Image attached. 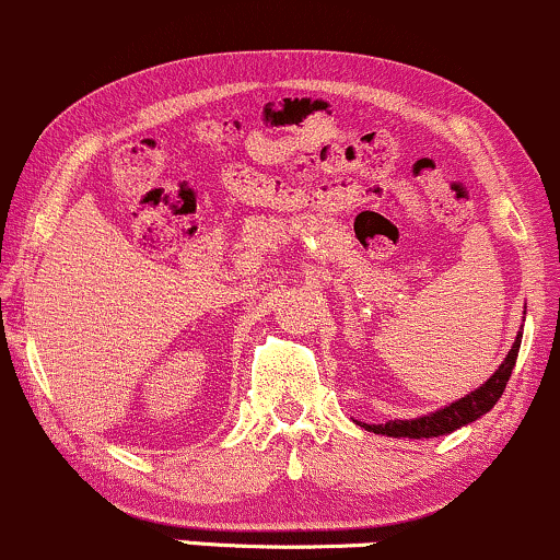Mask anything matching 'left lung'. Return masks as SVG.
<instances>
[{"label": "left lung", "instance_id": "left-lung-1", "mask_svg": "<svg viewBox=\"0 0 560 560\" xmlns=\"http://www.w3.org/2000/svg\"><path fill=\"white\" fill-rule=\"evenodd\" d=\"M521 336H524V332L518 330L516 341H513V347L505 354V360H502L500 368L494 370V373L489 375L479 388H474V392L466 394V397L450 401V405L439 407V410L429 412V416L410 418V420L397 418V420H386V423H378V425L362 423V429L381 433V436H394V439H431V436H444V433L463 429V425L474 423V420L487 416V412L498 405L502 392H505V383L511 378L513 368H516Z\"/></svg>", "mask_w": 560, "mask_h": 560}]
</instances>
